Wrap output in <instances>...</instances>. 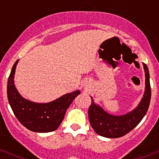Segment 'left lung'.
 Instances as JSON below:
<instances>
[{
    "label": "left lung",
    "mask_w": 159,
    "mask_h": 159,
    "mask_svg": "<svg viewBox=\"0 0 159 159\" xmlns=\"http://www.w3.org/2000/svg\"><path fill=\"white\" fill-rule=\"evenodd\" d=\"M143 66L145 73V91L141 103L133 111L122 116L109 115L96 105L91 97V105L89 109V121L91 127L99 135L110 139L122 137L134 129L147 113L152 92L148 68L144 63Z\"/></svg>",
    "instance_id": "1"
}]
</instances>
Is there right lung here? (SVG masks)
Here are the masks:
<instances>
[{"label":"right lung","instance_id":"1","mask_svg":"<svg viewBox=\"0 0 159 159\" xmlns=\"http://www.w3.org/2000/svg\"><path fill=\"white\" fill-rule=\"evenodd\" d=\"M18 60L11 69L7 81V98L14 115L20 124L34 132H51L59 127L65 112L80 91L65 94L50 103L31 102L22 98L14 84V73Z\"/></svg>","mask_w":159,"mask_h":159}]
</instances>
